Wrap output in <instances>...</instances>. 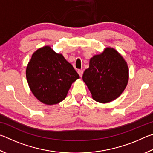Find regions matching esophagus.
<instances>
[{"label":"esophagus","instance_id":"obj_1","mask_svg":"<svg viewBox=\"0 0 153 153\" xmlns=\"http://www.w3.org/2000/svg\"><path fill=\"white\" fill-rule=\"evenodd\" d=\"M77 73H78V74L79 75V76L80 77H82V75H83V70H78L77 71Z\"/></svg>","mask_w":153,"mask_h":153}]
</instances>
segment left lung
<instances>
[{
    "mask_svg": "<svg viewBox=\"0 0 153 153\" xmlns=\"http://www.w3.org/2000/svg\"><path fill=\"white\" fill-rule=\"evenodd\" d=\"M128 67L117 51L107 48L90 59L82 79L98 102L106 103L120 97L128 82Z\"/></svg>",
    "mask_w": 153,
    "mask_h": 153,
    "instance_id": "left-lung-1",
    "label": "left lung"
}]
</instances>
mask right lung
Here are the masks:
<instances>
[{
	"mask_svg": "<svg viewBox=\"0 0 153 153\" xmlns=\"http://www.w3.org/2000/svg\"><path fill=\"white\" fill-rule=\"evenodd\" d=\"M79 77L71 64L50 46L36 51L26 69L31 91L46 105L57 104L64 100L71 84Z\"/></svg>",
	"mask_w": 153,
	"mask_h": 153,
	"instance_id": "1",
	"label": "right lung"
}]
</instances>
